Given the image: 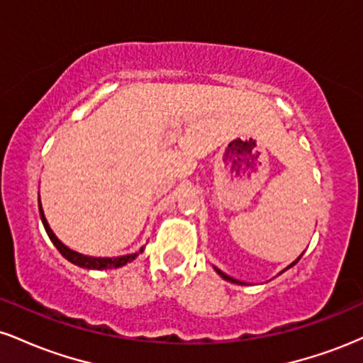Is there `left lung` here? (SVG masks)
Returning <instances> with one entry per match:
<instances>
[{"instance_id":"left-lung-1","label":"left lung","mask_w":363,"mask_h":363,"mask_svg":"<svg viewBox=\"0 0 363 363\" xmlns=\"http://www.w3.org/2000/svg\"><path fill=\"white\" fill-rule=\"evenodd\" d=\"M298 259H301V256H298ZM298 259H295L294 262H291V264L289 266V268H291V266H294V264H297V262H298ZM215 272H216V273H218V274H220V277H222V278H223V280H227V281H230V283H239V285H244V283H242V281H239V280H235V278L228 277V274H225L223 272H220V269H218V268H215Z\"/></svg>"}]
</instances>
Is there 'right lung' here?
<instances>
[{"label":"right lung","instance_id":"obj_1","mask_svg":"<svg viewBox=\"0 0 363 363\" xmlns=\"http://www.w3.org/2000/svg\"><path fill=\"white\" fill-rule=\"evenodd\" d=\"M39 211H40V220H43V225H44L45 232H48L49 239L52 240V244L56 245L57 251H60L62 256H65L69 262H73V264L80 266V268H86V269L121 268V266L128 264V262H131L133 259H136V257H138L140 254L143 252V247H141L138 252L126 254V256H119V257H91V256H83V254L77 252V251H72V249H69V247H66V245L62 244L56 235H54V232L51 230V227H49L48 220H45V216H44V210H43V205H40V199H39Z\"/></svg>","mask_w":363,"mask_h":363}]
</instances>
